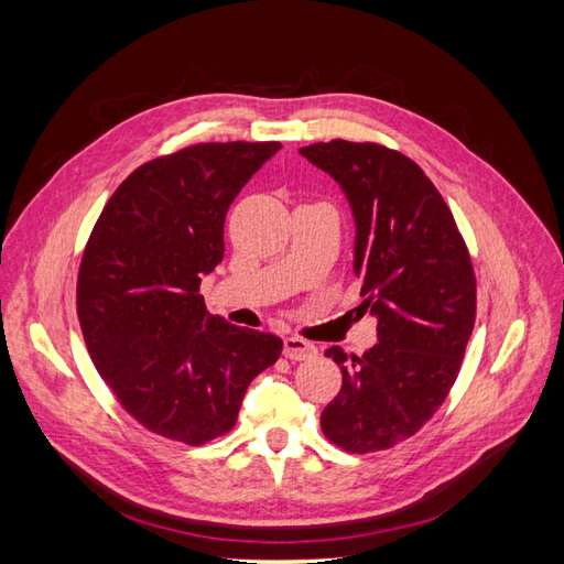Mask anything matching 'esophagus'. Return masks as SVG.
Here are the masks:
<instances>
[{
    "label": "esophagus",
    "mask_w": 564,
    "mask_h": 564,
    "mask_svg": "<svg viewBox=\"0 0 564 564\" xmlns=\"http://www.w3.org/2000/svg\"><path fill=\"white\" fill-rule=\"evenodd\" d=\"M284 355L289 360H313L317 355V346L311 340L299 338V336H286L284 338Z\"/></svg>",
    "instance_id": "esophagus-1"
}]
</instances>
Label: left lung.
<instances>
[{"mask_svg":"<svg viewBox=\"0 0 564 564\" xmlns=\"http://www.w3.org/2000/svg\"><path fill=\"white\" fill-rule=\"evenodd\" d=\"M344 191L355 261L377 317L365 355L332 346L344 386L324 406L336 447L367 454L412 437L445 402L475 324V272L449 207L421 166L377 143L329 141L299 150Z\"/></svg>","mask_w":564,"mask_h":564,"instance_id":"left-lung-1","label":"left lung"}]
</instances>
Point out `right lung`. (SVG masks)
Returning a JSON list of instances; mask_svg holds the SVG:
<instances>
[{"mask_svg": "<svg viewBox=\"0 0 564 564\" xmlns=\"http://www.w3.org/2000/svg\"><path fill=\"white\" fill-rule=\"evenodd\" d=\"M282 145L199 143L135 169L108 199L77 278L91 360L148 431L185 445L226 435L282 338L209 315L199 282L224 261L232 199Z\"/></svg>", "mask_w": 564, "mask_h": 564, "instance_id": "1", "label": "right lung"}]
</instances>
